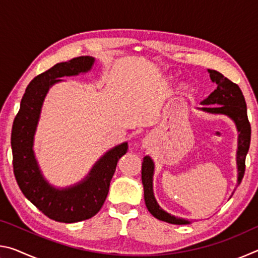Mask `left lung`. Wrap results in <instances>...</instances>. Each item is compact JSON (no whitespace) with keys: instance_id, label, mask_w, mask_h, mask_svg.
I'll return each instance as SVG.
<instances>
[{"instance_id":"1","label":"left lung","mask_w":258,"mask_h":258,"mask_svg":"<svg viewBox=\"0 0 258 258\" xmlns=\"http://www.w3.org/2000/svg\"><path fill=\"white\" fill-rule=\"evenodd\" d=\"M209 77L213 83H216L217 89L205 99L202 104H214V106H204L202 110L212 113H223L228 115L234 120L239 131L238 143V184L241 182L246 169V156L250 146L251 127L247 116V106L243 94L240 87L235 83L231 82L229 78L224 77L221 73L208 69ZM152 174H154V163L150 157L146 156L142 163V184L145 187V202L146 206L152 215L160 221L167 222L171 224H187L189 222L182 218L169 215L163 211L157 204L152 192Z\"/></svg>"}]
</instances>
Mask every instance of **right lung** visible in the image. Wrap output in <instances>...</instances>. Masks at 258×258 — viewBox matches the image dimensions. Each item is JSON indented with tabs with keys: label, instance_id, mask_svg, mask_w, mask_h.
<instances>
[{
	"label": "right lung",
	"instance_id": "obj_1",
	"mask_svg": "<svg viewBox=\"0 0 258 258\" xmlns=\"http://www.w3.org/2000/svg\"><path fill=\"white\" fill-rule=\"evenodd\" d=\"M93 61L92 56H77L37 75L26 89L12 125V165L21 192L45 216L63 223L89 220L101 209L117 163L128 150L127 143L115 147L98 161L84 182L66 190L50 186L38 169L32 149L33 137L47 90L61 81L59 77L87 72Z\"/></svg>",
	"mask_w": 258,
	"mask_h": 258
}]
</instances>
